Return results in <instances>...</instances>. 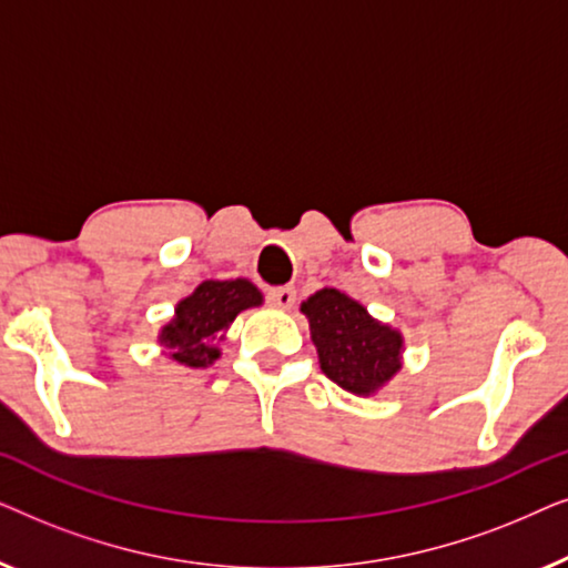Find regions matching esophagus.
<instances>
[{"label":"esophagus","mask_w":568,"mask_h":568,"mask_svg":"<svg viewBox=\"0 0 568 568\" xmlns=\"http://www.w3.org/2000/svg\"><path fill=\"white\" fill-rule=\"evenodd\" d=\"M266 297L278 310H292L294 302H297V292H294V286H274V290H268Z\"/></svg>","instance_id":"34e87169"}]
</instances>
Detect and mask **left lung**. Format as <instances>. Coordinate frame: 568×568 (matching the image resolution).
Wrapping results in <instances>:
<instances>
[{"label": "left lung", "mask_w": 568, "mask_h": 568, "mask_svg": "<svg viewBox=\"0 0 568 568\" xmlns=\"http://www.w3.org/2000/svg\"><path fill=\"white\" fill-rule=\"evenodd\" d=\"M300 310L310 321L321 369L338 387L354 395H375L398 375L403 336L375 321L356 300L325 286Z\"/></svg>", "instance_id": "8db88e82"}]
</instances>
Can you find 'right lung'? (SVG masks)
<instances>
[{"label":"right lung","mask_w":568,"mask_h":568,"mask_svg":"<svg viewBox=\"0 0 568 568\" xmlns=\"http://www.w3.org/2000/svg\"><path fill=\"white\" fill-rule=\"evenodd\" d=\"M263 305L258 286L247 278L201 282L193 294L178 302L175 317L160 331V346L185 367L201 369L220 359V341L230 323L247 307Z\"/></svg>","instance_id":"obj_1"}]
</instances>
